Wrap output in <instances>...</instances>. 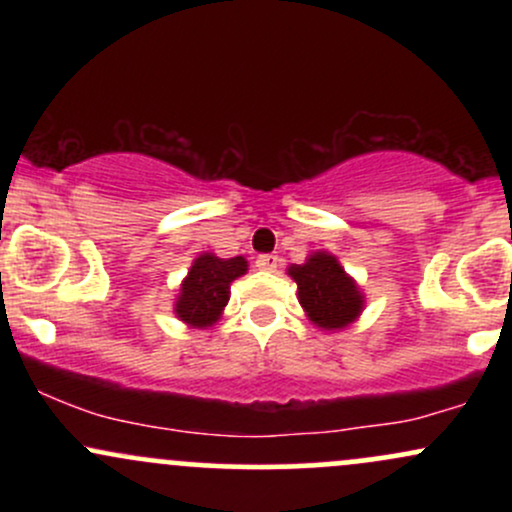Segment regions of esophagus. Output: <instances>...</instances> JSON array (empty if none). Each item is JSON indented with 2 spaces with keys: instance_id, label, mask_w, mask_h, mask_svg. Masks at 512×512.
<instances>
[{
  "instance_id": "obj_1",
  "label": "esophagus",
  "mask_w": 512,
  "mask_h": 512,
  "mask_svg": "<svg viewBox=\"0 0 512 512\" xmlns=\"http://www.w3.org/2000/svg\"><path fill=\"white\" fill-rule=\"evenodd\" d=\"M279 257L276 255H260L257 257V269H262V272H276V267H279Z\"/></svg>"
}]
</instances>
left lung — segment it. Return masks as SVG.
I'll use <instances>...</instances> for the list:
<instances>
[{
  "label": "left lung",
  "mask_w": 512,
  "mask_h": 512,
  "mask_svg": "<svg viewBox=\"0 0 512 512\" xmlns=\"http://www.w3.org/2000/svg\"><path fill=\"white\" fill-rule=\"evenodd\" d=\"M289 276L298 284V301L320 330H344L361 315L363 293L330 252H313L305 264H291Z\"/></svg>",
  "instance_id": "8db88e82"
}]
</instances>
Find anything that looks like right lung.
<instances>
[{
	"instance_id": "obj_1",
	"label": "right lung",
	"mask_w": 512,
	"mask_h": 512,
	"mask_svg": "<svg viewBox=\"0 0 512 512\" xmlns=\"http://www.w3.org/2000/svg\"><path fill=\"white\" fill-rule=\"evenodd\" d=\"M245 272H248L245 257L221 260L211 252L199 255L180 284L175 315L190 327H211L231 298V284Z\"/></svg>"
}]
</instances>
